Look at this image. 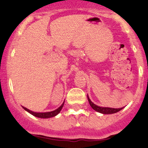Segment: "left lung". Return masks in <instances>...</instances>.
<instances>
[{
	"label": "left lung",
	"instance_id": "obj_1",
	"mask_svg": "<svg viewBox=\"0 0 148 148\" xmlns=\"http://www.w3.org/2000/svg\"><path fill=\"white\" fill-rule=\"evenodd\" d=\"M88 101H89L90 105L95 111H96L97 112L100 113H102V114H113V113H115L117 112L121 111L122 109L124 108H110V107H102V106H99L96 105L95 103H94L92 101H91L90 99L89 98L88 95Z\"/></svg>",
	"mask_w": 148,
	"mask_h": 148
}]
</instances>
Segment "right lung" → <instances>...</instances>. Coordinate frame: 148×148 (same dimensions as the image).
Wrapping results in <instances>:
<instances>
[{"instance_id":"obj_1","label":"right lung","mask_w":148,"mask_h":148,"mask_svg":"<svg viewBox=\"0 0 148 148\" xmlns=\"http://www.w3.org/2000/svg\"><path fill=\"white\" fill-rule=\"evenodd\" d=\"M64 103V101H63V103L61 104V106H59L57 109L54 110V111H49V112H35L33 111H30V110L28 109V108H25L24 106H22V107H23V108L25 110V111L28 112V113H30V114L34 115V116L37 117V118H53V117L56 116V115L60 113L61 109H62V107H63Z\"/></svg>"}]
</instances>
